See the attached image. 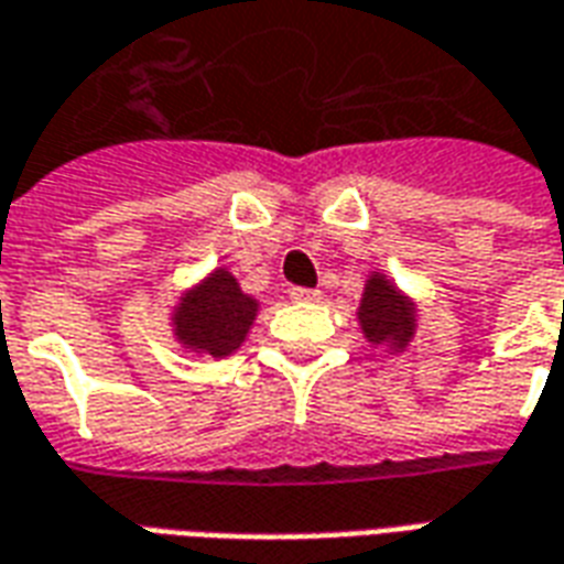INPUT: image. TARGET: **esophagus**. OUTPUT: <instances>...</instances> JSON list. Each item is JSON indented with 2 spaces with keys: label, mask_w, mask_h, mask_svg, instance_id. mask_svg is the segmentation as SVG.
Instances as JSON below:
<instances>
[{
  "label": "esophagus",
  "mask_w": 564,
  "mask_h": 564,
  "mask_svg": "<svg viewBox=\"0 0 564 564\" xmlns=\"http://www.w3.org/2000/svg\"><path fill=\"white\" fill-rule=\"evenodd\" d=\"M319 290H305V286H293V290H290V299H293V302H319Z\"/></svg>",
  "instance_id": "1"
}]
</instances>
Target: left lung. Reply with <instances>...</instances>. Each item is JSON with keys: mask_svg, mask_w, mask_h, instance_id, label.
Listing matches in <instances>:
<instances>
[{"mask_svg": "<svg viewBox=\"0 0 564 564\" xmlns=\"http://www.w3.org/2000/svg\"><path fill=\"white\" fill-rule=\"evenodd\" d=\"M416 317V302L387 271H368L362 299L356 307V323L371 347H380L387 354H404L420 326Z\"/></svg>", "mask_w": 564, "mask_h": 564, "instance_id": "left-lung-1", "label": "left lung"}]
</instances>
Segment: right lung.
<instances>
[{
  "mask_svg": "<svg viewBox=\"0 0 564 564\" xmlns=\"http://www.w3.org/2000/svg\"><path fill=\"white\" fill-rule=\"evenodd\" d=\"M257 314V295L245 293L232 271L217 265L177 295L169 314V329L186 354L223 359L241 350Z\"/></svg>",
  "mask_w": 564,
  "mask_h": 564,
  "instance_id": "add662e5",
  "label": "right lung"
}]
</instances>
